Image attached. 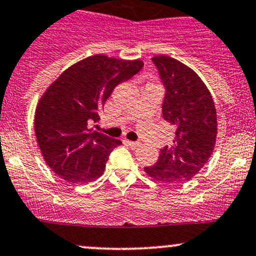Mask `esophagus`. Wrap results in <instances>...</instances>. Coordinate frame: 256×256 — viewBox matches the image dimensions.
Listing matches in <instances>:
<instances>
[{"instance_id":"34e87169","label":"esophagus","mask_w":256,"mask_h":256,"mask_svg":"<svg viewBox=\"0 0 256 256\" xmlns=\"http://www.w3.org/2000/svg\"><path fill=\"white\" fill-rule=\"evenodd\" d=\"M125 144H128V146H130L131 148H137V147L140 146V144L138 142H134V141H128V140H126L125 141Z\"/></svg>"}]
</instances>
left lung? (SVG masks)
<instances>
[{"label": "left lung", "instance_id": "8db88e82", "mask_svg": "<svg viewBox=\"0 0 256 256\" xmlns=\"http://www.w3.org/2000/svg\"><path fill=\"white\" fill-rule=\"evenodd\" d=\"M164 87V120L176 128L170 146L160 150L147 176L162 182H184L201 170L214 152L217 114L208 88L194 70L166 55L152 58Z\"/></svg>", "mask_w": 256, "mask_h": 256}]
</instances>
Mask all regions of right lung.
<instances>
[{
    "instance_id": "1",
    "label": "right lung",
    "mask_w": 256,
    "mask_h": 256,
    "mask_svg": "<svg viewBox=\"0 0 256 256\" xmlns=\"http://www.w3.org/2000/svg\"><path fill=\"white\" fill-rule=\"evenodd\" d=\"M142 67L141 60L98 54L70 66L51 83L36 106L34 130L54 173L76 184H87L104 173L110 152L121 141L88 125L99 119L98 112L114 88Z\"/></svg>"
}]
</instances>
